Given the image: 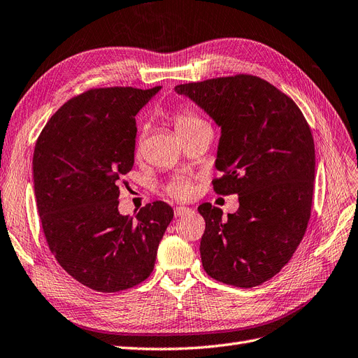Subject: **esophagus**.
Here are the masks:
<instances>
[{"instance_id":"obj_1","label":"esophagus","mask_w":358,"mask_h":358,"mask_svg":"<svg viewBox=\"0 0 358 358\" xmlns=\"http://www.w3.org/2000/svg\"><path fill=\"white\" fill-rule=\"evenodd\" d=\"M192 210L189 207H182V206H178L175 207V215L176 216H183V215H189Z\"/></svg>"}]
</instances>
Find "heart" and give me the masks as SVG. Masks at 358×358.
<instances>
[{
  "label": "heart",
  "mask_w": 358,
  "mask_h": 358,
  "mask_svg": "<svg viewBox=\"0 0 358 358\" xmlns=\"http://www.w3.org/2000/svg\"><path fill=\"white\" fill-rule=\"evenodd\" d=\"M170 118H171V122H173L178 134L183 141L187 139L194 130L207 124V122L201 117H199L194 113V110H191L189 108H185V106L176 109L175 113L171 114ZM166 189H167L169 195H171L173 199L180 200V201L189 200L194 195V187H192L191 180L185 179V178H178L175 180H171L167 185Z\"/></svg>",
  "instance_id": "obj_1"
}]
</instances>
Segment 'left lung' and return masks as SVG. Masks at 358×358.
Masks as SVG:
<instances>
[{"label":"left lung","instance_id":"8db88e82","mask_svg":"<svg viewBox=\"0 0 358 358\" xmlns=\"http://www.w3.org/2000/svg\"><path fill=\"white\" fill-rule=\"evenodd\" d=\"M220 127L216 194H237L228 219L204 203L200 253L206 273L236 287H255L285 266L311 216L315 150L298 105L268 81L238 73L179 84Z\"/></svg>","mask_w":358,"mask_h":358}]
</instances>
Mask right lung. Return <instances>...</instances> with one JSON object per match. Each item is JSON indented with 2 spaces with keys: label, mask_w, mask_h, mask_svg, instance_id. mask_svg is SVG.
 <instances>
[{
  "label": "right lung",
  "mask_w": 358,
  "mask_h": 358,
  "mask_svg": "<svg viewBox=\"0 0 358 358\" xmlns=\"http://www.w3.org/2000/svg\"><path fill=\"white\" fill-rule=\"evenodd\" d=\"M159 89L84 92L56 110L35 145L34 188L48 249L96 292H121L150 277L173 219L164 201L146 204L136 217L118 212V180L134 163V115Z\"/></svg>",
  "instance_id": "obj_1"
}]
</instances>
